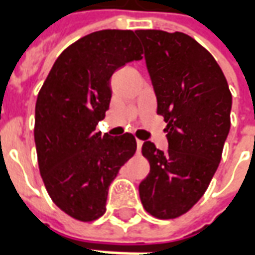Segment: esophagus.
Listing matches in <instances>:
<instances>
[{
    "label": "esophagus",
    "instance_id": "1",
    "mask_svg": "<svg viewBox=\"0 0 255 255\" xmlns=\"http://www.w3.org/2000/svg\"><path fill=\"white\" fill-rule=\"evenodd\" d=\"M142 146H143V140H136V150H138V153L140 151V149H142Z\"/></svg>",
    "mask_w": 255,
    "mask_h": 255
}]
</instances>
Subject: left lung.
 I'll list each match as a JSON object with an SVG mask.
<instances>
[{"instance_id": "left-lung-1", "label": "left lung", "mask_w": 255, "mask_h": 255, "mask_svg": "<svg viewBox=\"0 0 255 255\" xmlns=\"http://www.w3.org/2000/svg\"><path fill=\"white\" fill-rule=\"evenodd\" d=\"M157 97V113L168 123V150L150 140L142 153L149 175L139 184L143 208L157 219L182 216L201 199L217 171L231 127L232 95L210 53L183 32L135 31Z\"/></svg>"}]
</instances>
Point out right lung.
I'll return each mask as SVG.
<instances>
[{"label":"right lung","mask_w":255,"mask_h":255,"mask_svg":"<svg viewBox=\"0 0 255 255\" xmlns=\"http://www.w3.org/2000/svg\"><path fill=\"white\" fill-rule=\"evenodd\" d=\"M131 30H101L67 47L50 69L35 105L38 165L52 201L80 221L106 210L108 190L136 150L132 133L95 131L109 109L111 78L142 60Z\"/></svg>","instance_id":"1"}]
</instances>
